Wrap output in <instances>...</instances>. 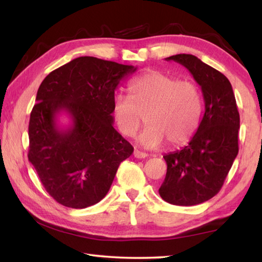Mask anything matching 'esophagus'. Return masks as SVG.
I'll return each instance as SVG.
<instances>
[{
  "label": "esophagus",
  "mask_w": 262,
  "mask_h": 262,
  "mask_svg": "<svg viewBox=\"0 0 262 262\" xmlns=\"http://www.w3.org/2000/svg\"><path fill=\"white\" fill-rule=\"evenodd\" d=\"M134 157H135V158H139V159H142V158L148 157V155L145 154V152L139 151V150H135V151H134Z\"/></svg>",
  "instance_id": "1"
}]
</instances>
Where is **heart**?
Masks as SVG:
<instances>
[{
  "mask_svg": "<svg viewBox=\"0 0 262 262\" xmlns=\"http://www.w3.org/2000/svg\"><path fill=\"white\" fill-rule=\"evenodd\" d=\"M128 90L129 97L117 95L112 101L115 123L125 136L136 134L143 117L148 126L139 141L150 149L161 147L164 142L178 147L198 130L202 96L194 83L151 70L133 79Z\"/></svg>",
  "mask_w": 262,
  "mask_h": 262,
  "instance_id": "1",
  "label": "heart"
}]
</instances>
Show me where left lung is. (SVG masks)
<instances>
[{
    "label": "left lung",
    "instance_id": "1",
    "mask_svg": "<svg viewBox=\"0 0 262 262\" xmlns=\"http://www.w3.org/2000/svg\"><path fill=\"white\" fill-rule=\"evenodd\" d=\"M183 64L199 85L205 114L189 143L163 156L167 164L158 192L176 206H194L220 192L238 155L239 112L229 79L192 54L166 57Z\"/></svg>",
    "mask_w": 262,
    "mask_h": 262
}]
</instances>
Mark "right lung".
Instances as JSON below:
<instances>
[{
  "label": "right lung",
  "instance_id": "right-lung-1",
  "mask_svg": "<svg viewBox=\"0 0 262 262\" xmlns=\"http://www.w3.org/2000/svg\"><path fill=\"white\" fill-rule=\"evenodd\" d=\"M134 66L81 56L53 70L38 89L29 123V161L47 193L74 209L107 194L118 167L134 151L114 129L112 101ZM72 123L57 125L60 113Z\"/></svg>",
  "mask_w": 262,
  "mask_h": 262
}]
</instances>
